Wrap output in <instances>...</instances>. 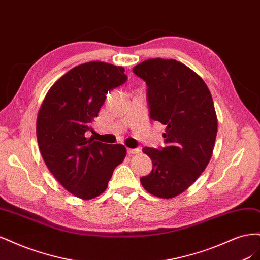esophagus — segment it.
Segmentation results:
<instances>
[{"label": "esophagus", "mask_w": 260, "mask_h": 260, "mask_svg": "<svg viewBox=\"0 0 260 260\" xmlns=\"http://www.w3.org/2000/svg\"><path fill=\"white\" fill-rule=\"evenodd\" d=\"M127 153L130 155L138 154V153H140V148H127Z\"/></svg>", "instance_id": "1"}]
</instances>
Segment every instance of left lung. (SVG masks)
Here are the masks:
<instances>
[{
	"instance_id": "1",
	"label": "left lung",
	"mask_w": 260,
	"mask_h": 260,
	"mask_svg": "<svg viewBox=\"0 0 260 260\" xmlns=\"http://www.w3.org/2000/svg\"><path fill=\"white\" fill-rule=\"evenodd\" d=\"M147 85L151 119L166 125L165 146L144 147L153 169L140 179L147 192L171 199L205 170L214 151L218 122L206 83L175 59H147L132 69Z\"/></svg>"
}]
</instances>
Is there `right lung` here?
Listing matches in <instances>:
<instances>
[{
	"mask_svg": "<svg viewBox=\"0 0 260 260\" xmlns=\"http://www.w3.org/2000/svg\"><path fill=\"white\" fill-rule=\"evenodd\" d=\"M124 68L90 61L70 69L53 84L39 111L37 138L52 175L77 198L103 193L125 157L121 144L85 137L104 104L106 93L127 81Z\"/></svg>",
	"mask_w": 260,
	"mask_h": 260,
	"instance_id": "obj_1",
	"label": "right lung"
}]
</instances>
